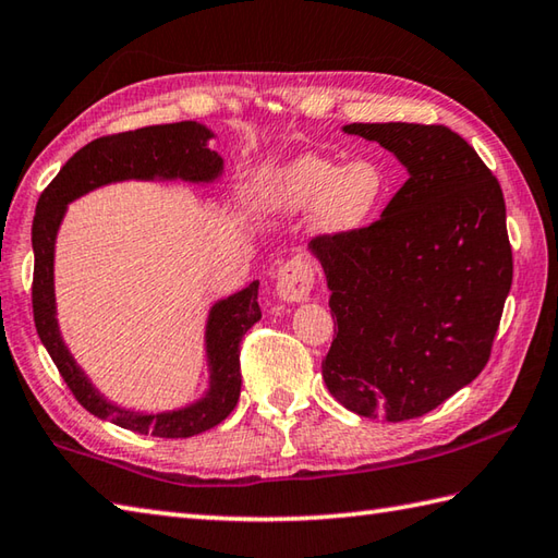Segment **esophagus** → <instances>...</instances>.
<instances>
[{
    "label": "esophagus",
    "mask_w": 558,
    "mask_h": 558,
    "mask_svg": "<svg viewBox=\"0 0 558 558\" xmlns=\"http://www.w3.org/2000/svg\"><path fill=\"white\" fill-rule=\"evenodd\" d=\"M315 271L308 257L295 255L277 271V295L287 303H301L311 295Z\"/></svg>",
    "instance_id": "obj_1"
}]
</instances>
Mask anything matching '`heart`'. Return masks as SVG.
Listing matches in <instances>:
<instances>
[{"label": "heart", "instance_id": "b5f03b06", "mask_svg": "<svg viewBox=\"0 0 558 558\" xmlns=\"http://www.w3.org/2000/svg\"><path fill=\"white\" fill-rule=\"evenodd\" d=\"M385 192L388 175L371 158L339 163L335 158L305 154L267 180L259 207L269 214H299L315 207L317 231L347 235L371 223Z\"/></svg>", "mask_w": 558, "mask_h": 558}]
</instances>
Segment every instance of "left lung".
Segmentation results:
<instances>
[{
	"label": "left lung",
	"mask_w": 558,
	"mask_h": 558,
	"mask_svg": "<svg viewBox=\"0 0 558 558\" xmlns=\"http://www.w3.org/2000/svg\"><path fill=\"white\" fill-rule=\"evenodd\" d=\"M409 180L383 216L308 250L327 277L335 339L323 378L361 416L404 422L470 385L492 356L513 283V253L498 180L442 124L354 122Z\"/></svg>",
	"instance_id": "obj_1"
}]
</instances>
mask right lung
I'll list each match as a JSON object with an SVG mask.
<instances>
[{
	"label": "right lung",
	"instance_id": "right-lung-1",
	"mask_svg": "<svg viewBox=\"0 0 558 558\" xmlns=\"http://www.w3.org/2000/svg\"><path fill=\"white\" fill-rule=\"evenodd\" d=\"M211 136V130L190 120L100 136L62 166L52 183L43 190L36 216H33L31 241L36 267H33L31 295L33 320H36L40 342L86 412L130 428L134 434L190 438L221 424L233 412L241 397V342L247 329L263 317L257 303L259 281L211 305L207 332H204L209 366V390L204 397L173 412H130L108 402L90 385L60 335L54 317V238L64 219L66 204L100 185L120 183V180L211 183L223 173V158L207 146Z\"/></svg>",
	"mask_w": 558,
	"mask_h": 558
}]
</instances>
